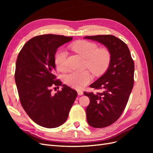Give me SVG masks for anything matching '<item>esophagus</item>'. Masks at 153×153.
Wrapping results in <instances>:
<instances>
[{
	"label": "esophagus",
	"mask_w": 153,
	"mask_h": 153,
	"mask_svg": "<svg viewBox=\"0 0 153 153\" xmlns=\"http://www.w3.org/2000/svg\"><path fill=\"white\" fill-rule=\"evenodd\" d=\"M77 92H78V94L79 96H81V95H83V94H84V92H83L82 91H77Z\"/></svg>",
	"instance_id": "esophagus-1"
}]
</instances>
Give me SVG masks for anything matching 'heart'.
<instances>
[{
    "mask_svg": "<svg viewBox=\"0 0 153 153\" xmlns=\"http://www.w3.org/2000/svg\"><path fill=\"white\" fill-rule=\"evenodd\" d=\"M69 48L85 59V68L94 75H101L107 69L111 60V54L108 48H100L96 43L86 40L76 41L69 45ZM55 64L59 71L66 70L67 52L65 50H59L55 54ZM91 80L92 76L87 71H71L64 76L66 84L77 89L85 87Z\"/></svg>",
    "mask_w": 153,
    "mask_h": 153,
    "instance_id": "heart-1",
    "label": "heart"
}]
</instances>
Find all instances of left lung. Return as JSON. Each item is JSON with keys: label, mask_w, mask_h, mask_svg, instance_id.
<instances>
[{"label": "left lung", "mask_w": 153, "mask_h": 153, "mask_svg": "<svg viewBox=\"0 0 153 153\" xmlns=\"http://www.w3.org/2000/svg\"><path fill=\"white\" fill-rule=\"evenodd\" d=\"M84 38L103 44L111 54L107 71L90 85L103 91L84 92L90 100L86 108L87 123L93 128H105L116 121L126 108L134 84L135 66L128 46L117 37L97 35Z\"/></svg>", "instance_id": "obj_1"}]
</instances>
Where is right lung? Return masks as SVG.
<instances>
[{"instance_id":"right-lung-1","label":"right lung","mask_w":153,"mask_h":153,"mask_svg":"<svg viewBox=\"0 0 153 153\" xmlns=\"http://www.w3.org/2000/svg\"><path fill=\"white\" fill-rule=\"evenodd\" d=\"M72 39L55 34L37 36L27 41L18 55L15 78L20 103L41 126L53 128L65 123L77 96L75 90L62 85L54 75L57 49ZM61 85V91L51 93L52 87Z\"/></svg>"}]
</instances>
